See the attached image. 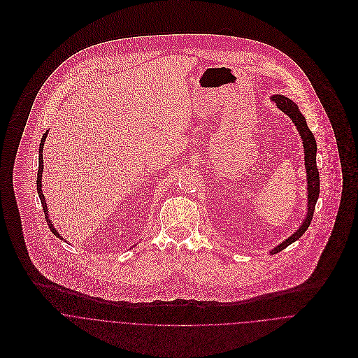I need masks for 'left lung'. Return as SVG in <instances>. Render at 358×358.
Masks as SVG:
<instances>
[{"label":"left lung","instance_id":"left-lung-1","mask_svg":"<svg viewBox=\"0 0 358 358\" xmlns=\"http://www.w3.org/2000/svg\"><path fill=\"white\" fill-rule=\"evenodd\" d=\"M271 101L277 104V107L285 113L292 122L295 124L302 143H303V153H305V168H306V180H307V212L303 222L301 223V226L298 227V230L291 234L287 240H284L281 244H278L277 247H274L268 254L274 255L278 254L280 251L285 250L288 245H291L292 243H295L296 240H299L311 223L313 219V213L315 209V204L318 200V194H320V175H318V168H317V161H315V155H317V143H315V138L311 134V131L307 127L306 118L305 115L301 113L299 107L296 106V103L291 101L289 98L284 96V95H273Z\"/></svg>","mask_w":358,"mask_h":358}]
</instances>
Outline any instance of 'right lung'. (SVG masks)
<instances>
[{
    "label": "right lung",
    "mask_w": 358,
    "mask_h": 358,
    "mask_svg": "<svg viewBox=\"0 0 358 358\" xmlns=\"http://www.w3.org/2000/svg\"><path fill=\"white\" fill-rule=\"evenodd\" d=\"M47 135H48V131L44 134V136L41 138V143H40V150H38V173H37V192H38V197L41 200V204H43V209H44V213H45V220L51 229L52 233L60 238V240H64L57 231L56 229L53 227V223H52L51 219H50V212H48V206H47V201H45V197L43 194V172H44V158H43V149H44V143H45V139H47ZM67 243V241H66Z\"/></svg>",
    "instance_id": "obj_1"
}]
</instances>
